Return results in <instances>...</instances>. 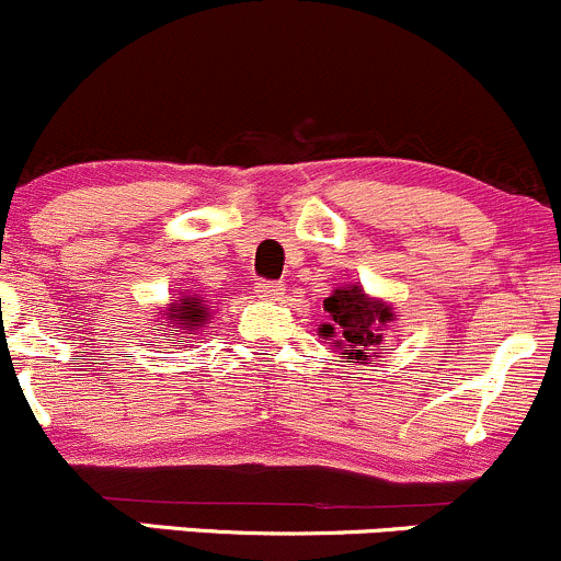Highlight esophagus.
I'll use <instances>...</instances> for the list:
<instances>
[{
  "label": "esophagus",
  "instance_id": "1",
  "mask_svg": "<svg viewBox=\"0 0 561 561\" xmlns=\"http://www.w3.org/2000/svg\"><path fill=\"white\" fill-rule=\"evenodd\" d=\"M254 293H257L263 301H279L282 296H285V285L282 282H257V287H254Z\"/></svg>",
  "mask_w": 561,
  "mask_h": 561
}]
</instances>
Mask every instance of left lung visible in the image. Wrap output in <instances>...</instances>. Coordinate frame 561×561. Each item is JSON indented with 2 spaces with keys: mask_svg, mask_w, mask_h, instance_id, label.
Returning <instances> with one entry per match:
<instances>
[{
  "mask_svg": "<svg viewBox=\"0 0 561 561\" xmlns=\"http://www.w3.org/2000/svg\"><path fill=\"white\" fill-rule=\"evenodd\" d=\"M328 322L320 325V339H331V347L347 364H369L380 358L377 347L382 344L388 325L396 320L393 307L382 298L369 296L360 285L336 287L322 301Z\"/></svg>",
  "mask_w": 561,
  "mask_h": 561,
  "instance_id": "8db88e82",
  "label": "left lung"
}]
</instances>
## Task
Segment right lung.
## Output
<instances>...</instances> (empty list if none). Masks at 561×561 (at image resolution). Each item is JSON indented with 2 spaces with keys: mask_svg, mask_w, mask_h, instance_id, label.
<instances>
[{
  "mask_svg": "<svg viewBox=\"0 0 561 561\" xmlns=\"http://www.w3.org/2000/svg\"><path fill=\"white\" fill-rule=\"evenodd\" d=\"M162 312H165V320L171 322V328L175 325L181 328V333H192L197 331V325H206L208 304L201 296H184L179 301L168 304Z\"/></svg>",
  "mask_w": 561,
  "mask_h": 561,
  "instance_id": "add662e5",
  "label": "right lung"
}]
</instances>
